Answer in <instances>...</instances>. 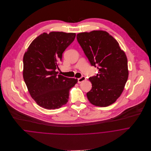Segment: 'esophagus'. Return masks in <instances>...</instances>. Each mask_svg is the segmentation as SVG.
Listing matches in <instances>:
<instances>
[{
    "mask_svg": "<svg viewBox=\"0 0 151 151\" xmlns=\"http://www.w3.org/2000/svg\"><path fill=\"white\" fill-rule=\"evenodd\" d=\"M86 80V78L85 77L83 76V77H80V78H79L77 79V82H78V83L80 84V83H82L83 81H85Z\"/></svg>",
    "mask_w": 151,
    "mask_h": 151,
    "instance_id": "esophagus-1",
    "label": "esophagus"
}]
</instances>
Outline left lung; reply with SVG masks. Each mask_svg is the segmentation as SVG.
Listing matches in <instances>:
<instances>
[{"instance_id": "1", "label": "left lung", "mask_w": 151, "mask_h": 151, "mask_svg": "<svg viewBox=\"0 0 151 151\" xmlns=\"http://www.w3.org/2000/svg\"><path fill=\"white\" fill-rule=\"evenodd\" d=\"M77 40L91 65L99 70L96 76L89 78L92 86L86 93L87 98L95 106H109L121 95L127 81L126 55L106 31L79 33Z\"/></svg>"}]
</instances>
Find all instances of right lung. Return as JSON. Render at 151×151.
<instances>
[{
    "mask_svg": "<svg viewBox=\"0 0 151 151\" xmlns=\"http://www.w3.org/2000/svg\"><path fill=\"white\" fill-rule=\"evenodd\" d=\"M76 33H43L29 46L23 58V78L28 91L42 108L55 109L65 105L69 91L77 80L58 74V63Z\"/></svg>",
    "mask_w": 151,
    "mask_h": 151,
    "instance_id": "add662e5",
    "label": "right lung"
}]
</instances>
